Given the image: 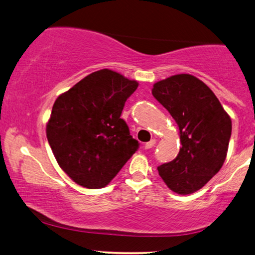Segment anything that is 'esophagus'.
<instances>
[{
	"label": "esophagus",
	"instance_id": "34e87169",
	"mask_svg": "<svg viewBox=\"0 0 255 255\" xmlns=\"http://www.w3.org/2000/svg\"><path fill=\"white\" fill-rule=\"evenodd\" d=\"M155 144H156V139H151V141H149V142L145 143L144 148L145 149H150V148H152V146H155Z\"/></svg>",
	"mask_w": 255,
	"mask_h": 255
}]
</instances>
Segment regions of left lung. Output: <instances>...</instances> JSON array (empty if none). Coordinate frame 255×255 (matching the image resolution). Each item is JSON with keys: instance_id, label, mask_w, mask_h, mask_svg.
Instances as JSON below:
<instances>
[{"instance_id": "8db88e82", "label": "left lung", "mask_w": 255, "mask_h": 255, "mask_svg": "<svg viewBox=\"0 0 255 255\" xmlns=\"http://www.w3.org/2000/svg\"><path fill=\"white\" fill-rule=\"evenodd\" d=\"M152 95L175 120L181 142L178 156L157 170L171 191L192 194L223 166L231 119L209 87L193 75H173L157 82Z\"/></svg>"}]
</instances>
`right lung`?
Instances as JSON below:
<instances>
[{
	"instance_id": "obj_1",
	"label": "right lung",
	"mask_w": 255,
	"mask_h": 255,
	"mask_svg": "<svg viewBox=\"0 0 255 255\" xmlns=\"http://www.w3.org/2000/svg\"><path fill=\"white\" fill-rule=\"evenodd\" d=\"M138 87L111 69L95 71L57 97L46 135L60 167L87 188H103L138 148L120 116Z\"/></svg>"
}]
</instances>
